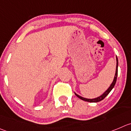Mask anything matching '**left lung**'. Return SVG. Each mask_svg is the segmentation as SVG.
<instances>
[{
  "label": "left lung",
  "instance_id": "left-lung-1",
  "mask_svg": "<svg viewBox=\"0 0 131 131\" xmlns=\"http://www.w3.org/2000/svg\"><path fill=\"white\" fill-rule=\"evenodd\" d=\"M116 73H115V75H114V79H113V82L111 83V84L110 85V86L109 87V88H108L107 89L106 91H105V92H104L103 94H102V95H100V96L97 97V98H84V97H82L81 96L78 95V94H77V93H74V94H75V95L77 96L78 98H79L80 99L82 100H84V101H86V102H94V103H96V102H100L101 100H104V98H105V97L107 96L109 94V93H110L112 89H113V88L114 87V85H115V83H116V79H117V76H118V58H117V57H116Z\"/></svg>",
  "mask_w": 131,
  "mask_h": 131
}]
</instances>
